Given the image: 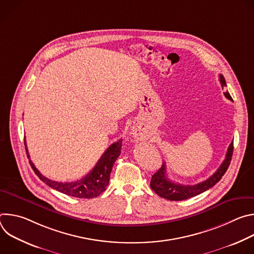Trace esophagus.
Segmentation results:
<instances>
[{"instance_id": "obj_1", "label": "esophagus", "mask_w": 254, "mask_h": 254, "mask_svg": "<svg viewBox=\"0 0 254 254\" xmlns=\"http://www.w3.org/2000/svg\"><path fill=\"white\" fill-rule=\"evenodd\" d=\"M131 134L134 136V137H140L141 136V131L137 128V127H132V129H131Z\"/></svg>"}]
</instances>
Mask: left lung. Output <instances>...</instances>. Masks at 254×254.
Here are the masks:
<instances>
[{
  "label": "left lung",
  "instance_id": "1",
  "mask_svg": "<svg viewBox=\"0 0 254 254\" xmlns=\"http://www.w3.org/2000/svg\"><path fill=\"white\" fill-rule=\"evenodd\" d=\"M219 80H220L222 88H224L226 86V81L222 74H219ZM224 95L228 99L232 100L228 91L224 92ZM232 154H233V141L228 147L225 160L223 161V163L221 164L219 169L217 170L210 178H208L207 180H205V181H203V182L196 184V185H182V184L172 182V181H170L167 178L166 163H164L162 168L159 169L152 176L151 188L160 197L165 198L170 201H182V200H186V199L195 197V196L207 191L208 189L212 188L216 183L219 182L222 176L225 174V172L227 171V169L230 165Z\"/></svg>",
  "mask_w": 254,
  "mask_h": 254
}]
</instances>
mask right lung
I'll return each mask as SVG.
<instances>
[{"label": "right lung", "instance_id": "right-lung-1", "mask_svg": "<svg viewBox=\"0 0 254 254\" xmlns=\"http://www.w3.org/2000/svg\"><path fill=\"white\" fill-rule=\"evenodd\" d=\"M122 142L123 139H119L118 141L114 142L112 146L108 148L104 154L101 156L99 161L96 163L94 168L83 178L80 180L75 181V182H56V181H52L46 177H44L38 170L34 166L32 161L29 159V163L35 172V174L39 177L40 180L48 185L50 188L55 189L56 191H59L65 195L72 196L75 198H84V199H90L99 196L108 186V182H110L111 172L113 170L114 164L116 163L117 159L122 153ZM25 147H26V153L28 158L29 153L26 146L25 140Z\"/></svg>", "mask_w": 254, "mask_h": 254}]
</instances>
